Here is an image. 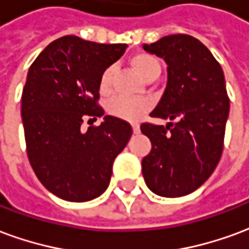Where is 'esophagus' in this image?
<instances>
[{
    "label": "esophagus",
    "instance_id": "1",
    "mask_svg": "<svg viewBox=\"0 0 249 249\" xmlns=\"http://www.w3.org/2000/svg\"><path fill=\"white\" fill-rule=\"evenodd\" d=\"M132 129H133V133H136V135H137V133H140V125L133 123V124H132Z\"/></svg>",
    "mask_w": 249,
    "mask_h": 249
}]
</instances>
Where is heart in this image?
Returning <instances> with one entry per match:
<instances>
[{"mask_svg": "<svg viewBox=\"0 0 249 249\" xmlns=\"http://www.w3.org/2000/svg\"><path fill=\"white\" fill-rule=\"evenodd\" d=\"M130 65L144 81L156 80L161 71V66L156 57L152 56L149 53H142V52L137 53L130 58ZM113 74V66H108L101 73L100 81H98V89L103 94H108L110 92ZM148 108H149V105L145 100H129V98L124 97H114L109 100L107 104V112L110 116L129 120V121L140 119L141 116L148 110Z\"/></svg>", "mask_w": 249, "mask_h": 249, "instance_id": "heart-1", "label": "heart"}]
</instances>
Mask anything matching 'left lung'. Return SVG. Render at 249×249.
<instances>
[{"instance_id": "1", "label": "left lung", "mask_w": 249, "mask_h": 249, "mask_svg": "<svg viewBox=\"0 0 249 249\" xmlns=\"http://www.w3.org/2000/svg\"><path fill=\"white\" fill-rule=\"evenodd\" d=\"M142 48L167 62L168 80L152 117L175 123L141 124L152 149L142 176L152 192L180 197L212 175L224 146L230 98L223 69L208 48L188 35H171Z\"/></svg>"}]
</instances>
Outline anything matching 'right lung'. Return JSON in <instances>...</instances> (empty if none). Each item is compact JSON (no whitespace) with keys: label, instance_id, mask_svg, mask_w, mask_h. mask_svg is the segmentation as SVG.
<instances>
[{"label":"right lung","instance_id":"obj_1","mask_svg":"<svg viewBox=\"0 0 249 249\" xmlns=\"http://www.w3.org/2000/svg\"><path fill=\"white\" fill-rule=\"evenodd\" d=\"M126 46L65 36L30 65L21 97L26 153L41 184L62 200L81 203L103 195L114 159L132 136L129 123L113 116L81 129L84 120L104 114L100 76Z\"/></svg>","mask_w":249,"mask_h":249}]
</instances>
